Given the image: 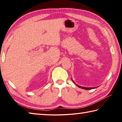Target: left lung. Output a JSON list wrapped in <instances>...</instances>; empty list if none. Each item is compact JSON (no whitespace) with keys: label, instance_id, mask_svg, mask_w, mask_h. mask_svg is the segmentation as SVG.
<instances>
[{"label":"left lung","instance_id":"8db88e82","mask_svg":"<svg viewBox=\"0 0 122 122\" xmlns=\"http://www.w3.org/2000/svg\"><path fill=\"white\" fill-rule=\"evenodd\" d=\"M73 82H74V83H75V84H76V83H75V82H74L73 81ZM76 86H77L78 87H79V88H82V89H86V90H90V89H95V88H96L95 87H94V88H86V87H84V86H78V85H77V84H76Z\"/></svg>","mask_w":122,"mask_h":122}]
</instances>
